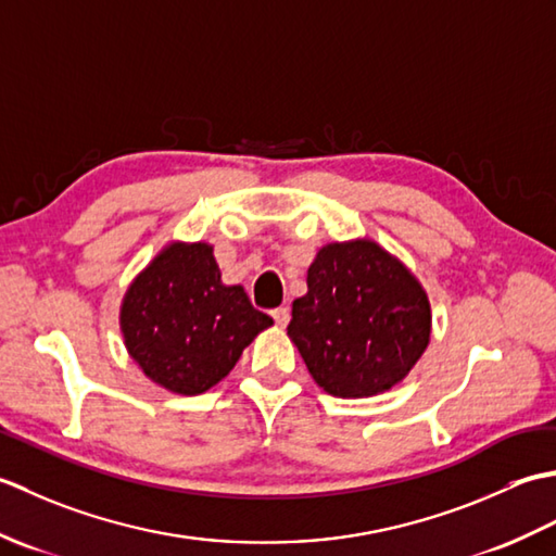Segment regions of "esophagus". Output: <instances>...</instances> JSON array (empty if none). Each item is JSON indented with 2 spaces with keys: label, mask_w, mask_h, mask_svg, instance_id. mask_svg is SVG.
Wrapping results in <instances>:
<instances>
[{
  "label": "esophagus",
  "mask_w": 556,
  "mask_h": 556,
  "mask_svg": "<svg viewBox=\"0 0 556 556\" xmlns=\"http://www.w3.org/2000/svg\"><path fill=\"white\" fill-rule=\"evenodd\" d=\"M271 317H275V323H277L279 327H285V325L289 323V308H287V305H281V308L271 311Z\"/></svg>",
  "instance_id": "obj_1"
}]
</instances>
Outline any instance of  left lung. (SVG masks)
<instances>
[{"mask_svg": "<svg viewBox=\"0 0 556 556\" xmlns=\"http://www.w3.org/2000/svg\"><path fill=\"white\" fill-rule=\"evenodd\" d=\"M418 279L375 241L329 243L308 267L287 332L327 394L361 399L399 384L430 341Z\"/></svg>", "mask_w": 556, "mask_h": 556, "instance_id": "left-lung-1", "label": "left lung"}]
</instances>
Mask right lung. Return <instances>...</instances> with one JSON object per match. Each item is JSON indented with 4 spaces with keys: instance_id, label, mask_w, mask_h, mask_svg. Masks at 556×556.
I'll return each mask as SVG.
<instances>
[{
    "instance_id": "obj_1",
    "label": "right lung",
    "mask_w": 556,
    "mask_h": 556,
    "mask_svg": "<svg viewBox=\"0 0 556 556\" xmlns=\"http://www.w3.org/2000/svg\"><path fill=\"white\" fill-rule=\"evenodd\" d=\"M271 325L243 287L222 285L207 243H172L140 271L122 303L131 358L152 382L193 396L227 377L243 349Z\"/></svg>"
}]
</instances>
